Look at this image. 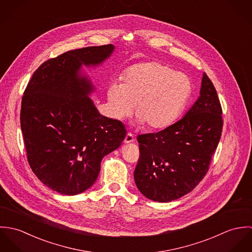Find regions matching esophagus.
I'll return each mask as SVG.
<instances>
[{"label": "esophagus", "instance_id": "34e87169", "mask_svg": "<svg viewBox=\"0 0 252 252\" xmlns=\"http://www.w3.org/2000/svg\"><path fill=\"white\" fill-rule=\"evenodd\" d=\"M135 141V138H134V135L131 134V133H128L124 139V143L125 144H130V143H133Z\"/></svg>", "mask_w": 252, "mask_h": 252}]
</instances>
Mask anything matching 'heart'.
<instances>
[{
	"label": "heart",
	"mask_w": 252,
	"mask_h": 252,
	"mask_svg": "<svg viewBox=\"0 0 252 252\" xmlns=\"http://www.w3.org/2000/svg\"><path fill=\"white\" fill-rule=\"evenodd\" d=\"M192 93L189 77L169 66L149 61L133 65L123 74V83L113 80L107 91L113 118L124 120L137 111V124L163 129L173 124Z\"/></svg>",
	"instance_id": "b5f03b06"
}]
</instances>
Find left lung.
<instances>
[{"label":"left lung","mask_w":252,"mask_h":252,"mask_svg":"<svg viewBox=\"0 0 252 252\" xmlns=\"http://www.w3.org/2000/svg\"><path fill=\"white\" fill-rule=\"evenodd\" d=\"M221 114L216 88L204 73L199 98L180 120L158 133L138 136L134 179L144 197L168 203L199 184L221 137Z\"/></svg>","instance_id":"obj_1"}]
</instances>
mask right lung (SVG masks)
Listing matches in <instances>:
<instances>
[{
  "label": "right lung",
  "instance_id": "add662e5",
  "mask_svg": "<svg viewBox=\"0 0 252 252\" xmlns=\"http://www.w3.org/2000/svg\"><path fill=\"white\" fill-rule=\"evenodd\" d=\"M114 48L89 46L49 59L25 89L20 125L28 162L37 179L58 193L72 196L90 188L102 159L125 139L123 123L95 107V86L82 70L101 66Z\"/></svg>",
  "mask_w": 252,
  "mask_h": 252
}]
</instances>
